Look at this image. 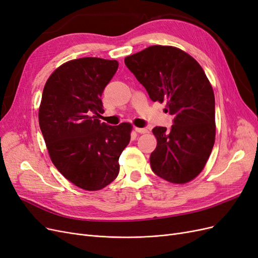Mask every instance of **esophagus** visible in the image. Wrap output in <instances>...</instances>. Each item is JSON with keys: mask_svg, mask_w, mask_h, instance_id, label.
<instances>
[{"mask_svg": "<svg viewBox=\"0 0 258 258\" xmlns=\"http://www.w3.org/2000/svg\"><path fill=\"white\" fill-rule=\"evenodd\" d=\"M135 130L137 132H139V134H147V132H148V130L146 128H138V127H136Z\"/></svg>", "mask_w": 258, "mask_h": 258, "instance_id": "1", "label": "esophagus"}]
</instances>
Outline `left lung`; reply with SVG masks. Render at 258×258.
Returning a JSON list of instances; mask_svg holds the SVG:
<instances>
[{
    "label": "left lung",
    "mask_w": 258,
    "mask_h": 258,
    "mask_svg": "<svg viewBox=\"0 0 258 258\" xmlns=\"http://www.w3.org/2000/svg\"><path fill=\"white\" fill-rule=\"evenodd\" d=\"M154 102H166L173 124L155 127L157 146L151 154L153 172L173 184L200 174L215 142V99L204 69L173 46L155 45L124 58Z\"/></svg>",
    "instance_id": "8db88e82"
}]
</instances>
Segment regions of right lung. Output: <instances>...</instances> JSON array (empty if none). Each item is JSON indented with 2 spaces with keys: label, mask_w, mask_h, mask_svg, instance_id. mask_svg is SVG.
<instances>
[{
  "label": "right lung",
  "mask_w": 258,
  "mask_h": 258,
  "mask_svg": "<svg viewBox=\"0 0 258 258\" xmlns=\"http://www.w3.org/2000/svg\"><path fill=\"white\" fill-rule=\"evenodd\" d=\"M118 69L116 60H70L44 86L38 122L52 163L70 182L95 191L119 172V156L130 142L132 124L108 126L92 113H103L101 96Z\"/></svg>",
  "instance_id": "add662e5"
}]
</instances>
